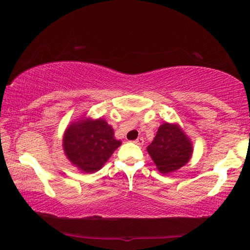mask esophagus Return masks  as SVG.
<instances>
[{
  "label": "esophagus",
  "mask_w": 250,
  "mask_h": 250,
  "mask_svg": "<svg viewBox=\"0 0 250 250\" xmlns=\"http://www.w3.org/2000/svg\"><path fill=\"white\" fill-rule=\"evenodd\" d=\"M134 143L136 144V145L142 146V145H144V138H143V137H138L137 139H135Z\"/></svg>",
  "instance_id": "esophagus-1"
}]
</instances>
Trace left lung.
Returning <instances> with one entry per match:
<instances>
[{"instance_id":"1","label":"left lung","mask_w":250,"mask_h":250,"mask_svg":"<svg viewBox=\"0 0 250 250\" xmlns=\"http://www.w3.org/2000/svg\"><path fill=\"white\" fill-rule=\"evenodd\" d=\"M148 154L161 173L168 174L188 164L192 156V144L178 124L160 125L154 141L147 147Z\"/></svg>"}]
</instances>
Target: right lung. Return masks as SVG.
I'll list each match as a JSON object with an SVG mask.
<instances>
[{"label":"right lung","instance_id":"right-lung-1","mask_svg":"<svg viewBox=\"0 0 250 250\" xmlns=\"http://www.w3.org/2000/svg\"><path fill=\"white\" fill-rule=\"evenodd\" d=\"M62 143L67 158L86 173L102 168L122 144L114 138L112 126L102 118L85 117L68 126Z\"/></svg>","mask_w":250,"mask_h":250}]
</instances>
